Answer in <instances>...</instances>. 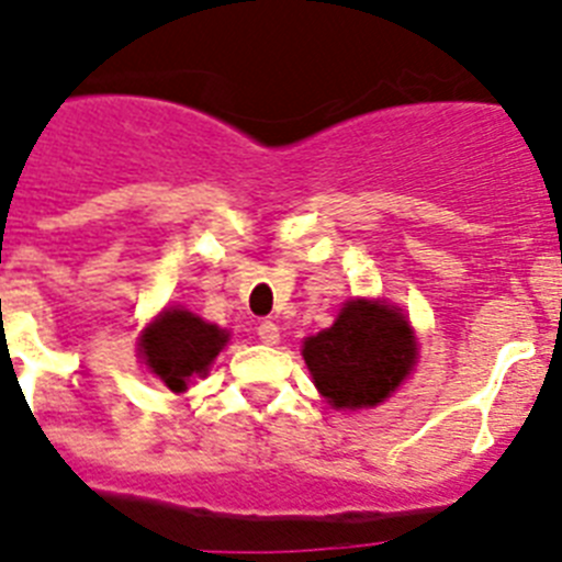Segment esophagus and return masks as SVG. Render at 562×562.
I'll use <instances>...</instances> for the list:
<instances>
[{"label":"esophagus","mask_w":562,"mask_h":562,"mask_svg":"<svg viewBox=\"0 0 562 562\" xmlns=\"http://www.w3.org/2000/svg\"><path fill=\"white\" fill-rule=\"evenodd\" d=\"M257 336H260L262 345H277L280 341V328H277L274 322H260L257 325Z\"/></svg>","instance_id":"34e87169"}]
</instances>
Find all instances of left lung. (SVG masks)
<instances>
[{"instance_id":"obj_1","label":"left lung","mask_w":562,"mask_h":562,"mask_svg":"<svg viewBox=\"0 0 562 562\" xmlns=\"http://www.w3.org/2000/svg\"><path fill=\"white\" fill-rule=\"evenodd\" d=\"M305 364L330 407H373L416 364V336L398 308L356 300L334 328L305 339Z\"/></svg>"}]
</instances>
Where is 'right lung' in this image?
<instances>
[{
    "instance_id": "right-lung-1",
    "label": "right lung",
    "mask_w": 562,
    "mask_h": 562,
    "mask_svg": "<svg viewBox=\"0 0 562 562\" xmlns=\"http://www.w3.org/2000/svg\"><path fill=\"white\" fill-rule=\"evenodd\" d=\"M228 334L217 325H209L189 311H164L158 322L146 328L140 339V353L146 364L160 375L166 387L180 393L192 375H206L214 356L221 353Z\"/></svg>"
}]
</instances>
